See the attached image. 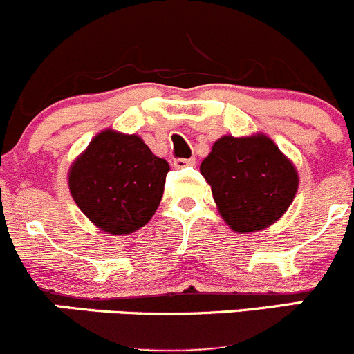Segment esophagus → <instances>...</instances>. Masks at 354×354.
Listing matches in <instances>:
<instances>
[{"mask_svg":"<svg viewBox=\"0 0 354 354\" xmlns=\"http://www.w3.org/2000/svg\"><path fill=\"white\" fill-rule=\"evenodd\" d=\"M194 158H176L174 160V167H176V169H185V167L189 165H194Z\"/></svg>","mask_w":354,"mask_h":354,"instance_id":"34e87169","label":"esophagus"}]
</instances>
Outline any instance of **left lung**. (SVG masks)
<instances>
[{
  "label": "left lung",
  "instance_id": "8db88e82",
  "mask_svg": "<svg viewBox=\"0 0 354 354\" xmlns=\"http://www.w3.org/2000/svg\"><path fill=\"white\" fill-rule=\"evenodd\" d=\"M203 177L230 229L254 232L277 222L295 199L297 172L267 136H223L203 160Z\"/></svg>",
  "mask_w": 354,
  "mask_h": 354
}]
</instances>
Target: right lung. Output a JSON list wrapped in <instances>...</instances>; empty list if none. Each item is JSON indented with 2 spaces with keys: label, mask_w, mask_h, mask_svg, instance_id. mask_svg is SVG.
Masks as SVG:
<instances>
[{
  "label": "right lung",
  "mask_w": 354,
  "mask_h": 354,
  "mask_svg": "<svg viewBox=\"0 0 354 354\" xmlns=\"http://www.w3.org/2000/svg\"><path fill=\"white\" fill-rule=\"evenodd\" d=\"M170 167L138 136L103 131L73 162L68 187L84 215L113 236L151 220L163 196Z\"/></svg>",
  "instance_id": "right-lung-1"
}]
</instances>
